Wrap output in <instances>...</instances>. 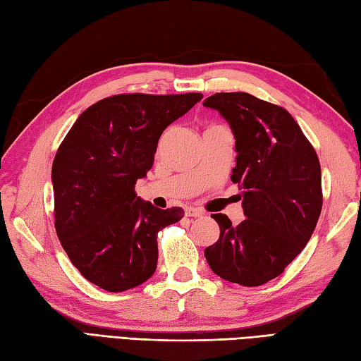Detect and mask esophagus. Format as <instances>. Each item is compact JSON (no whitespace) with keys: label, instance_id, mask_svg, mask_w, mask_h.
<instances>
[{"label":"esophagus","instance_id":"esophagus-1","mask_svg":"<svg viewBox=\"0 0 361 361\" xmlns=\"http://www.w3.org/2000/svg\"><path fill=\"white\" fill-rule=\"evenodd\" d=\"M185 214H186V217H202L204 212L202 209H198V208H192V206H188Z\"/></svg>","mask_w":361,"mask_h":361}]
</instances>
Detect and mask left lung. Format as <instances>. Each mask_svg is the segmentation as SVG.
Segmentation results:
<instances>
[{
	"label": "left lung",
	"mask_w": 361,
	"mask_h": 361,
	"mask_svg": "<svg viewBox=\"0 0 361 361\" xmlns=\"http://www.w3.org/2000/svg\"><path fill=\"white\" fill-rule=\"evenodd\" d=\"M203 105L217 110L235 137L231 180L247 217L234 226L225 214H212L220 237L204 257L221 279L262 286L304 250L317 226L323 206L317 152L282 106L248 93H217Z\"/></svg>",
	"instance_id": "8db88e82"
}]
</instances>
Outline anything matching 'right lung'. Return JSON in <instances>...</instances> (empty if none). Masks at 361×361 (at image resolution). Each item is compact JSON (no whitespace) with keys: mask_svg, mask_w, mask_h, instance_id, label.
Masks as SVG:
<instances>
[{"mask_svg":"<svg viewBox=\"0 0 361 361\" xmlns=\"http://www.w3.org/2000/svg\"><path fill=\"white\" fill-rule=\"evenodd\" d=\"M203 94H118L83 111L52 163L59 240L83 278L106 291L141 286L157 270L161 229L185 216L136 197L166 127Z\"/></svg>","mask_w":361,"mask_h":361,"instance_id":"1","label":"right lung"}]
</instances>
